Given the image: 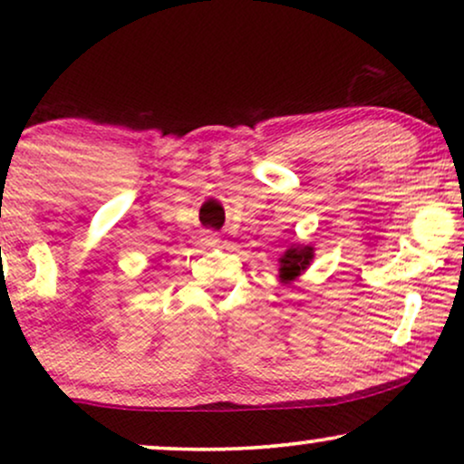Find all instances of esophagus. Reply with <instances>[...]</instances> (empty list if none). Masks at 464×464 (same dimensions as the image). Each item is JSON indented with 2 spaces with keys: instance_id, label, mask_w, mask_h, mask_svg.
<instances>
[{
  "instance_id": "obj_1",
  "label": "esophagus",
  "mask_w": 464,
  "mask_h": 464,
  "mask_svg": "<svg viewBox=\"0 0 464 464\" xmlns=\"http://www.w3.org/2000/svg\"><path fill=\"white\" fill-rule=\"evenodd\" d=\"M202 240H205V245H208V246L219 245V237L215 232H205L202 234Z\"/></svg>"
}]
</instances>
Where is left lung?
<instances>
[{
	"instance_id": "obj_1",
	"label": "left lung",
	"mask_w": 464,
	"mask_h": 464,
	"mask_svg": "<svg viewBox=\"0 0 464 464\" xmlns=\"http://www.w3.org/2000/svg\"><path fill=\"white\" fill-rule=\"evenodd\" d=\"M314 259L313 245H289L281 257H278V281L283 285L294 283L297 276H302L308 270V266Z\"/></svg>"
}]
</instances>
